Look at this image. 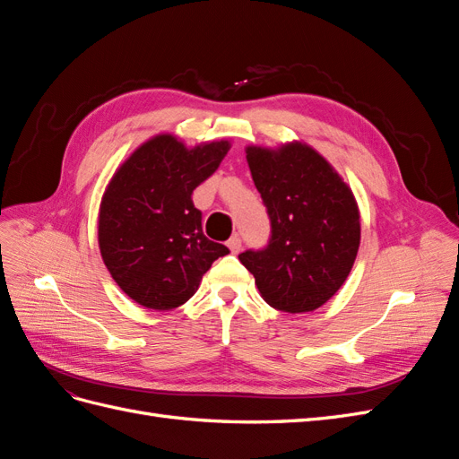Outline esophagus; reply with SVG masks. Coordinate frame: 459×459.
Returning a JSON list of instances; mask_svg holds the SVG:
<instances>
[{"mask_svg":"<svg viewBox=\"0 0 459 459\" xmlns=\"http://www.w3.org/2000/svg\"><path fill=\"white\" fill-rule=\"evenodd\" d=\"M228 247H230V251L233 255H238L241 251V238H239V235H233V238L228 241Z\"/></svg>","mask_w":459,"mask_h":459,"instance_id":"esophagus-1","label":"esophagus"}]
</instances>
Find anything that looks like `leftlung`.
<instances>
[{
    "label": "left lung",
    "instance_id": "left-lung-1",
    "mask_svg": "<svg viewBox=\"0 0 459 459\" xmlns=\"http://www.w3.org/2000/svg\"><path fill=\"white\" fill-rule=\"evenodd\" d=\"M253 182L270 216L260 251L239 255L272 308L312 312L337 293L359 247V212L351 187L307 143L247 147Z\"/></svg>",
    "mask_w": 459,
    "mask_h": 459
}]
</instances>
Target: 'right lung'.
I'll return each instance as SVG.
<instances>
[{
  "label": "right lung",
  "mask_w": 459,
  "mask_h": 459,
  "mask_svg": "<svg viewBox=\"0 0 459 459\" xmlns=\"http://www.w3.org/2000/svg\"><path fill=\"white\" fill-rule=\"evenodd\" d=\"M228 151L226 140L187 149L160 134L137 147L108 182L97 230L101 256L117 285L142 307H182L212 262L230 253L206 239L191 199Z\"/></svg>",
  "instance_id": "right-lung-1"
}]
</instances>
